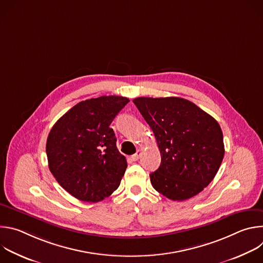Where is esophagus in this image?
Masks as SVG:
<instances>
[{
  "label": "esophagus",
  "instance_id": "esophagus-1",
  "mask_svg": "<svg viewBox=\"0 0 263 263\" xmlns=\"http://www.w3.org/2000/svg\"><path fill=\"white\" fill-rule=\"evenodd\" d=\"M141 154H142V149L138 148L137 151H136V153H135L134 155H132V157H131V158H132L133 160H138V159H139V157L141 156Z\"/></svg>",
  "mask_w": 263,
  "mask_h": 263
}]
</instances>
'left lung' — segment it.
Wrapping results in <instances>:
<instances>
[{"label":"left lung","mask_w":263,"mask_h":263,"mask_svg":"<svg viewBox=\"0 0 263 263\" xmlns=\"http://www.w3.org/2000/svg\"><path fill=\"white\" fill-rule=\"evenodd\" d=\"M154 132L160 166L149 174L154 189L173 201L200 194L215 177L224 154L218 123L193 102L177 97L136 98Z\"/></svg>","instance_id":"left-lung-1"}]
</instances>
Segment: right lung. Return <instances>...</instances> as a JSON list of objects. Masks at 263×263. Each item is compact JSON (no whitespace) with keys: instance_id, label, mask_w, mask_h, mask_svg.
<instances>
[{"instance_id":"obj_1","label":"right lung","mask_w":263,"mask_h":263,"mask_svg":"<svg viewBox=\"0 0 263 263\" xmlns=\"http://www.w3.org/2000/svg\"><path fill=\"white\" fill-rule=\"evenodd\" d=\"M129 99L103 96L70 108L47 139L49 168L61 187L83 202H99L120 186L127 160L110 124Z\"/></svg>"}]
</instances>
